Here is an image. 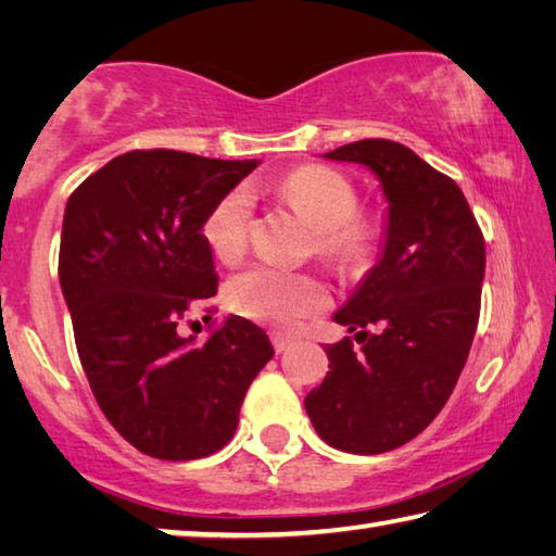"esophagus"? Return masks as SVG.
Returning a JSON list of instances; mask_svg holds the SVG:
<instances>
[{
    "label": "esophagus",
    "mask_w": 556,
    "mask_h": 556,
    "mask_svg": "<svg viewBox=\"0 0 556 556\" xmlns=\"http://www.w3.org/2000/svg\"><path fill=\"white\" fill-rule=\"evenodd\" d=\"M271 345H275L277 353H285L291 345H294V341H291V338L285 333H271Z\"/></svg>",
    "instance_id": "1"
}]
</instances>
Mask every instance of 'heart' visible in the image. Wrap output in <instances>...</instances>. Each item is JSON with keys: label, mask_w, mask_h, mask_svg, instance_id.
Listing matches in <instances>:
<instances>
[{"label": "heart", "mask_w": 556, "mask_h": 556, "mask_svg": "<svg viewBox=\"0 0 556 556\" xmlns=\"http://www.w3.org/2000/svg\"><path fill=\"white\" fill-rule=\"evenodd\" d=\"M287 199L304 213L316 230V250L338 265H355L368 255L372 228L355 218L357 193L345 176L326 166H301L281 181ZM252 215V195L244 186L232 188L213 205L203 223V238L218 260H235L244 248ZM228 304L252 321L291 331L306 316L324 308L326 294L318 281L277 267L257 265L240 271L228 285Z\"/></svg>", "instance_id": "1"}]
</instances>
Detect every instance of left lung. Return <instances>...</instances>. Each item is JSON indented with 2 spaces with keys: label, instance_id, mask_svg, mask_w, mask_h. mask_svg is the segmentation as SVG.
I'll return each instance as SVG.
<instances>
[{
  "label": "left lung",
  "instance_id": "left-lung-1",
  "mask_svg": "<svg viewBox=\"0 0 556 556\" xmlns=\"http://www.w3.org/2000/svg\"><path fill=\"white\" fill-rule=\"evenodd\" d=\"M324 156L372 172L388 218L378 262L333 314L361 353L351 338L328 345L331 370L304 407L328 446L384 454L421 434L456 388L481 312L485 242L460 188L404 144L361 139Z\"/></svg>",
  "mask_w": 556,
  "mask_h": 556
}]
</instances>
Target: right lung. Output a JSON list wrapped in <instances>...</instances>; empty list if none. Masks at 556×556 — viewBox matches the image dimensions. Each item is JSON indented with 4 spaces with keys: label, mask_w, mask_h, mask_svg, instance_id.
I'll use <instances>...</instances> for the list:
<instances>
[{
    "label": "right lung",
    "mask_w": 556,
    "mask_h": 556,
    "mask_svg": "<svg viewBox=\"0 0 556 556\" xmlns=\"http://www.w3.org/2000/svg\"><path fill=\"white\" fill-rule=\"evenodd\" d=\"M257 164L127 152L65 203L59 279L83 370L110 425L142 454L191 460L228 444L244 392L275 355L242 316L203 345L176 331L218 291L203 223Z\"/></svg>",
    "instance_id": "right-lung-1"
}]
</instances>
